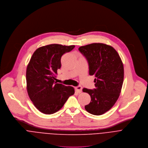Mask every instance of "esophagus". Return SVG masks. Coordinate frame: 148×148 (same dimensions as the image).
Wrapping results in <instances>:
<instances>
[{
	"label": "esophagus",
	"instance_id": "1",
	"mask_svg": "<svg viewBox=\"0 0 148 148\" xmlns=\"http://www.w3.org/2000/svg\"><path fill=\"white\" fill-rule=\"evenodd\" d=\"M75 90L77 93H80L82 92V88L81 86H77L75 87Z\"/></svg>",
	"mask_w": 148,
	"mask_h": 148
}]
</instances>
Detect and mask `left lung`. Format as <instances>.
Returning <instances> with one entry per match:
<instances>
[{"mask_svg": "<svg viewBox=\"0 0 148 148\" xmlns=\"http://www.w3.org/2000/svg\"><path fill=\"white\" fill-rule=\"evenodd\" d=\"M79 50L88 61L90 75L96 77L94 90H82L91 97L84 108L92 114L102 115L114 106L120 96L124 76L123 63L116 51L106 44L92 43Z\"/></svg>", "mask_w": 148, "mask_h": 148, "instance_id": "8db88e82", "label": "left lung"}]
</instances>
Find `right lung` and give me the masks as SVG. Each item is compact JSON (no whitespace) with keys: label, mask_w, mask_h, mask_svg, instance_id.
Returning a JSON list of instances; mask_svg holds the SVG:
<instances>
[{"label":"right lung","mask_w":148,"mask_h":148,"mask_svg":"<svg viewBox=\"0 0 148 148\" xmlns=\"http://www.w3.org/2000/svg\"><path fill=\"white\" fill-rule=\"evenodd\" d=\"M75 45L50 44L41 47L33 53L26 69L28 95L34 106L45 114L60 110L74 88L55 82L58 69L61 67L62 56L72 51Z\"/></svg>","instance_id":"add662e5"}]
</instances>
